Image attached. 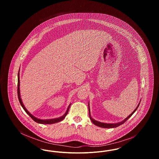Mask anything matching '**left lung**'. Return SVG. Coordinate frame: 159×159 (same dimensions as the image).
Here are the masks:
<instances>
[{"mask_svg":"<svg viewBox=\"0 0 159 159\" xmlns=\"http://www.w3.org/2000/svg\"><path fill=\"white\" fill-rule=\"evenodd\" d=\"M139 104H140V103H139V104L136 107V108L135 109V110H134L132 113L130 114L129 116H128L125 119H124L123 121H120V122H119V123H101V122H99V121L95 120L94 119H93L91 117V114H90V108H89V117H90V119H91V121H92V123H93L94 125H95L96 126H99V127L103 128H116V127H118V126H120L122 124H123L125 121H126L128 120L129 118H130V117L132 116V115L136 111L137 108H138V107L139 106Z\"/></svg>","mask_w":159,"mask_h":159,"instance_id":"8db88e82","label":"left lung"}]
</instances>
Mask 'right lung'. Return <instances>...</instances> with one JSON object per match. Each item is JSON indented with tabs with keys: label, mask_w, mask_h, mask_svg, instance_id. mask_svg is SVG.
I'll return each instance as SVG.
<instances>
[{
	"label": "right lung",
	"mask_w": 159,
	"mask_h": 159,
	"mask_svg": "<svg viewBox=\"0 0 159 159\" xmlns=\"http://www.w3.org/2000/svg\"><path fill=\"white\" fill-rule=\"evenodd\" d=\"M17 93H18V99H19V101L20 102L21 106H22L23 109L24 110V111L27 113L28 115L30 116V117L34 121H36V123H40V124H53V123H55L62 121L65 118V117L67 116V114L68 113L69 108H70V107L71 106V104H70L69 106H68V108H67L66 112V113L64 114L62 116H61L60 117H58V118L52 119L42 120V119H39L35 117L34 116H33L31 114H30V112H29L27 111V110L25 108V107H24V104H23V102H22L21 98V97H20V69H19L18 73V88H17Z\"/></svg>",
	"instance_id": "add662e5"
}]
</instances>
